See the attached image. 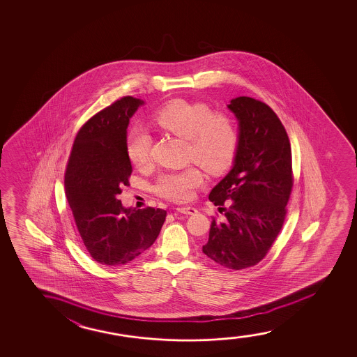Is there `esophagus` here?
Wrapping results in <instances>:
<instances>
[{"label":"esophagus","mask_w":357,"mask_h":357,"mask_svg":"<svg viewBox=\"0 0 357 357\" xmlns=\"http://www.w3.org/2000/svg\"><path fill=\"white\" fill-rule=\"evenodd\" d=\"M178 212H181L183 215H196L197 213V210L194 208V207H190V206H183V207H178L176 208Z\"/></svg>","instance_id":"34e87169"}]
</instances>
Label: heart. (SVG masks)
I'll list each match as a JSON object with an SVG mask.
<instances>
[{
  "mask_svg": "<svg viewBox=\"0 0 357 357\" xmlns=\"http://www.w3.org/2000/svg\"><path fill=\"white\" fill-rule=\"evenodd\" d=\"M160 127L189 142V156L211 173L225 171L234 160L238 132L229 118L213 114L207 105L173 100L155 116ZM152 139L142 129H132L127 140V153L132 165L142 167L150 160ZM202 181L195 168L162 174L156 183L158 195L167 200L183 202L191 199L194 189Z\"/></svg>",
  "mask_w": 357,
  "mask_h": 357,
  "instance_id": "heart-1",
  "label": "heart"
}]
</instances>
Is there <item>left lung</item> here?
I'll return each mask as SVG.
<instances>
[{"instance_id":"8db88e82","label":"left lung","mask_w":357,"mask_h":357,"mask_svg":"<svg viewBox=\"0 0 357 357\" xmlns=\"http://www.w3.org/2000/svg\"><path fill=\"white\" fill-rule=\"evenodd\" d=\"M227 107L238 121V147L231 169L208 196L225 220H212L202 252L238 271L259 264L283 227L293 188L291 149L266 103L239 96Z\"/></svg>"}]
</instances>
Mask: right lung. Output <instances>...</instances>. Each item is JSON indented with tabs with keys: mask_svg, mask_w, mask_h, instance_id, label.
<instances>
[{
	"mask_svg": "<svg viewBox=\"0 0 357 357\" xmlns=\"http://www.w3.org/2000/svg\"><path fill=\"white\" fill-rule=\"evenodd\" d=\"M142 105L127 96L95 114L79 130L69 157L66 195L84 245L98 264L122 266L137 259L166 220L165 210L126 208L118 200L132 174L128 126Z\"/></svg>",
	"mask_w": 357,
	"mask_h": 357,
	"instance_id": "1",
	"label": "right lung"
}]
</instances>
